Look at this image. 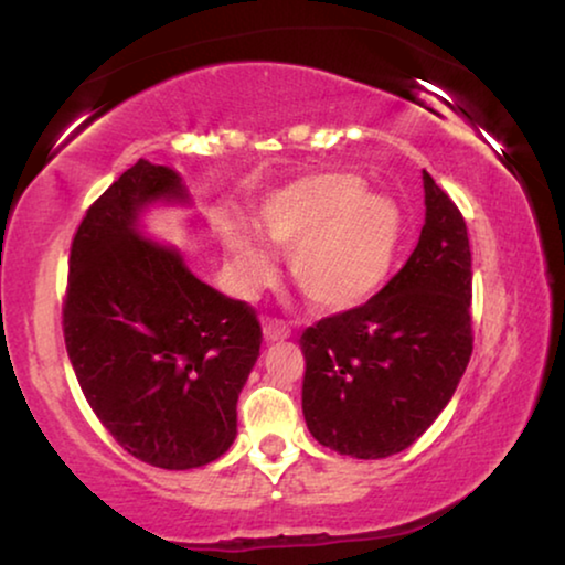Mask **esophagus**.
Listing matches in <instances>:
<instances>
[{"label":"esophagus","mask_w":565,"mask_h":565,"mask_svg":"<svg viewBox=\"0 0 565 565\" xmlns=\"http://www.w3.org/2000/svg\"><path fill=\"white\" fill-rule=\"evenodd\" d=\"M288 337H290V329L285 327V321H280V319L265 321V339H267V342H285Z\"/></svg>","instance_id":"1"}]
</instances>
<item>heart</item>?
I'll return each instance as SVG.
<instances>
[{
  "label": "heart",
  "mask_w": 565,
  "mask_h": 565,
  "mask_svg": "<svg viewBox=\"0 0 565 565\" xmlns=\"http://www.w3.org/2000/svg\"><path fill=\"white\" fill-rule=\"evenodd\" d=\"M262 234L290 252V277L308 303L347 311L381 288L396 257L401 211L383 195H365V180L327 172L290 184L259 211ZM231 257L246 288L273 277V262L249 238H234Z\"/></svg>",
  "instance_id": "b5f03b06"
}]
</instances>
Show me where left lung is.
I'll list each match as a JSON object with an SVG mask.
<instances>
[{
  "instance_id": "8db88e82",
  "label": "left lung",
  "mask_w": 565,
  "mask_h": 565,
  "mask_svg": "<svg viewBox=\"0 0 565 565\" xmlns=\"http://www.w3.org/2000/svg\"><path fill=\"white\" fill-rule=\"evenodd\" d=\"M422 236L388 285L300 337L303 416L323 447L360 460L406 450L452 398L470 352V244L462 213L424 172Z\"/></svg>"
}]
</instances>
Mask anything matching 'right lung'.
Here are the masks:
<instances>
[{"mask_svg":"<svg viewBox=\"0 0 565 565\" xmlns=\"http://www.w3.org/2000/svg\"><path fill=\"white\" fill-rule=\"evenodd\" d=\"M184 200L169 167L138 159L76 228L64 339L92 412L122 450L167 470L221 458L236 437V401L259 358L246 300L200 282L174 249L136 234L153 200Z\"/></svg>","mask_w":565,"mask_h":565,"instance_id":"right-lung-1","label":"right lung"}]
</instances>
